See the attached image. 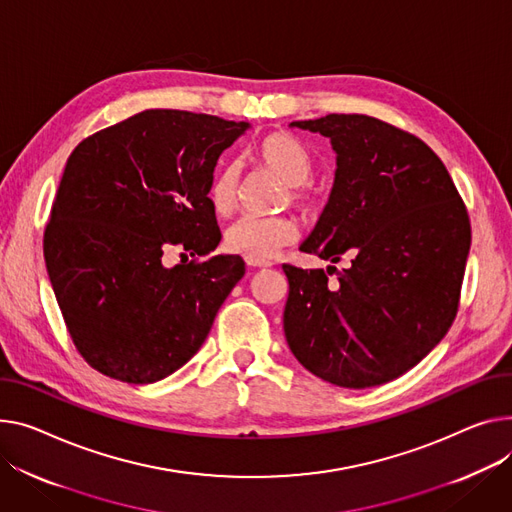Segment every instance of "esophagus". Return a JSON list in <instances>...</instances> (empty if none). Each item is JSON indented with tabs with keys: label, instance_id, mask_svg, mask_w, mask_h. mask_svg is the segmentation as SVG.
I'll return each instance as SVG.
<instances>
[{
	"label": "esophagus",
	"instance_id": "1",
	"mask_svg": "<svg viewBox=\"0 0 512 512\" xmlns=\"http://www.w3.org/2000/svg\"><path fill=\"white\" fill-rule=\"evenodd\" d=\"M247 263H249L251 267H269V265H271L269 261H267V263H251V261H247Z\"/></svg>",
	"mask_w": 512,
	"mask_h": 512
}]
</instances>
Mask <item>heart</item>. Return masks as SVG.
I'll use <instances>...</instances> for the list:
<instances>
[{
	"instance_id": "b5f03b06",
	"label": "heart",
	"mask_w": 512,
	"mask_h": 512,
	"mask_svg": "<svg viewBox=\"0 0 512 512\" xmlns=\"http://www.w3.org/2000/svg\"><path fill=\"white\" fill-rule=\"evenodd\" d=\"M253 160L288 185V197L294 206L311 212L319 206L317 193L306 185L313 175V158L304 144L292 133L274 131L261 138L253 150ZM238 168L236 164L220 166L208 187L210 206L216 214L226 216L236 206ZM296 238V224L290 218H241L224 234V249L230 255L251 263H267Z\"/></svg>"
}]
</instances>
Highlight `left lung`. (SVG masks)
<instances>
[{"label": "left lung", "instance_id": "obj_1", "mask_svg": "<svg viewBox=\"0 0 512 512\" xmlns=\"http://www.w3.org/2000/svg\"><path fill=\"white\" fill-rule=\"evenodd\" d=\"M290 125L319 131L337 154L329 201L300 251L331 263L350 253L352 265H282L286 342L306 370L337 387L389 383L455 321L471 245L465 203L414 133L368 115Z\"/></svg>", "mask_w": 512, "mask_h": 512}]
</instances>
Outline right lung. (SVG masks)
<instances>
[{
  "mask_svg": "<svg viewBox=\"0 0 512 512\" xmlns=\"http://www.w3.org/2000/svg\"><path fill=\"white\" fill-rule=\"evenodd\" d=\"M247 127L150 109L92 133L67 158L43 253L65 327L94 370L148 385L206 342L245 276L241 257H208L222 238L208 187ZM173 246L194 261L166 268Z\"/></svg>",
  "mask_w": 512,
  "mask_h": 512,
  "instance_id": "1",
  "label": "right lung"
}]
</instances>
